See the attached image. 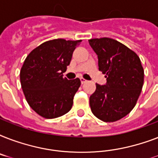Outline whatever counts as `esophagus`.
Masks as SVG:
<instances>
[{
  "label": "esophagus",
  "mask_w": 158,
  "mask_h": 158,
  "mask_svg": "<svg viewBox=\"0 0 158 158\" xmlns=\"http://www.w3.org/2000/svg\"><path fill=\"white\" fill-rule=\"evenodd\" d=\"M80 81H81L82 84H85V83H86L87 80H86V79H84V78H81V79H80Z\"/></svg>",
  "instance_id": "esophagus-1"
}]
</instances>
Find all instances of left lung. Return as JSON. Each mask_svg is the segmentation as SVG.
I'll list each match as a JSON object with an SVG mask.
<instances>
[{
    "label": "left lung",
    "mask_w": 158,
    "mask_h": 158,
    "mask_svg": "<svg viewBox=\"0 0 158 158\" xmlns=\"http://www.w3.org/2000/svg\"><path fill=\"white\" fill-rule=\"evenodd\" d=\"M89 43L98 57V69L106 84H96L89 98L93 114L105 122H114L133 110L141 94L144 70L139 57L120 42L109 38H93Z\"/></svg>",
    "instance_id": "left-lung-1"
}]
</instances>
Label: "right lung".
Wrapping results in <instances>:
<instances>
[{"label":"right lung","mask_w":158,"mask_h":158,"mask_svg":"<svg viewBox=\"0 0 158 158\" xmlns=\"http://www.w3.org/2000/svg\"><path fill=\"white\" fill-rule=\"evenodd\" d=\"M81 42L62 38L48 41L26 57L19 74L21 87L28 105L42 117H59L71 109L81 82L79 78L68 80L63 73Z\"/></svg>","instance_id":"add662e5"}]
</instances>
